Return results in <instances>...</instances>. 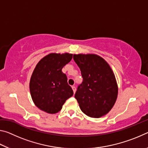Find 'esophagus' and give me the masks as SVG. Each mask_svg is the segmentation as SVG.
<instances>
[{
  "mask_svg": "<svg viewBox=\"0 0 148 148\" xmlns=\"http://www.w3.org/2000/svg\"><path fill=\"white\" fill-rule=\"evenodd\" d=\"M72 90H73L74 93H75V92H76V87H75V86H72Z\"/></svg>",
  "mask_w": 148,
  "mask_h": 148,
  "instance_id": "1",
  "label": "esophagus"
}]
</instances>
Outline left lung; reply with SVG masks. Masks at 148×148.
I'll list each match as a JSON object with an SVG mask.
<instances>
[{
  "mask_svg": "<svg viewBox=\"0 0 148 148\" xmlns=\"http://www.w3.org/2000/svg\"><path fill=\"white\" fill-rule=\"evenodd\" d=\"M83 82L75 94L80 109L87 116L99 118L114 106L118 86L109 64L96 54H74Z\"/></svg>",
  "mask_w": 148,
  "mask_h": 148,
  "instance_id": "1",
  "label": "left lung"
}]
</instances>
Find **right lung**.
<instances>
[{
	"label": "right lung",
	"mask_w": 148,
	"mask_h": 148,
	"mask_svg": "<svg viewBox=\"0 0 148 148\" xmlns=\"http://www.w3.org/2000/svg\"><path fill=\"white\" fill-rule=\"evenodd\" d=\"M69 53H51L44 57L35 67L29 83L34 104L46 113L53 114L62 109L65 101L73 95L62 69L71 61Z\"/></svg>",
	"instance_id": "1"
}]
</instances>
